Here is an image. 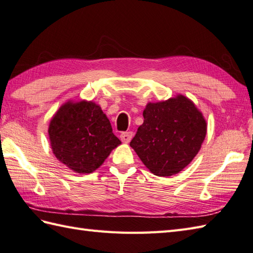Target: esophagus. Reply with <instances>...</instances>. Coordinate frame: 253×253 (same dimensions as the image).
I'll use <instances>...</instances> for the list:
<instances>
[{
    "mask_svg": "<svg viewBox=\"0 0 253 253\" xmlns=\"http://www.w3.org/2000/svg\"><path fill=\"white\" fill-rule=\"evenodd\" d=\"M132 136H133V133L131 131H126V132H122L120 138L124 143H128V142H130Z\"/></svg>",
    "mask_w": 253,
    "mask_h": 253,
    "instance_id": "34e87169",
    "label": "esophagus"
}]
</instances>
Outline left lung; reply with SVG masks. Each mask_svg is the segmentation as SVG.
<instances>
[{"label": "left lung", "mask_w": 253, "mask_h": 253, "mask_svg": "<svg viewBox=\"0 0 253 253\" xmlns=\"http://www.w3.org/2000/svg\"><path fill=\"white\" fill-rule=\"evenodd\" d=\"M143 117L130 146L155 175L180 172L196 156L206 137L207 124L202 112L189 98L178 95L148 103Z\"/></svg>", "instance_id": "obj_1"}]
</instances>
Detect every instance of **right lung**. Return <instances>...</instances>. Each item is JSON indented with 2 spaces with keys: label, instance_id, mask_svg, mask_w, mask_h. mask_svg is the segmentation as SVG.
<instances>
[{
  "label": "right lung",
  "instance_id": "obj_1",
  "mask_svg": "<svg viewBox=\"0 0 253 253\" xmlns=\"http://www.w3.org/2000/svg\"><path fill=\"white\" fill-rule=\"evenodd\" d=\"M48 136L58 161L78 173H90L122 142L98 104L82 100L62 104L52 117Z\"/></svg>",
  "mask_w": 253,
  "mask_h": 253
}]
</instances>
